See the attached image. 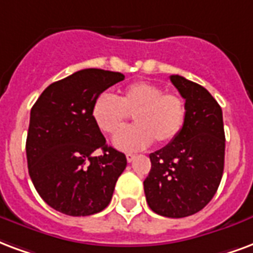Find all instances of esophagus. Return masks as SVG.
Listing matches in <instances>:
<instances>
[{
  "instance_id": "esophagus-1",
  "label": "esophagus",
  "mask_w": 253,
  "mask_h": 253,
  "mask_svg": "<svg viewBox=\"0 0 253 253\" xmlns=\"http://www.w3.org/2000/svg\"><path fill=\"white\" fill-rule=\"evenodd\" d=\"M127 162H132V161L135 160V154H126Z\"/></svg>"
}]
</instances>
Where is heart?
<instances>
[{"instance_id":"b5f03b06","label":"heart","mask_w":253,"mask_h":253,"mask_svg":"<svg viewBox=\"0 0 253 253\" xmlns=\"http://www.w3.org/2000/svg\"><path fill=\"white\" fill-rule=\"evenodd\" d=\"M128 114L135 125L114 138V146L123 151L145 149L154 139L165 145L175 139L184 128L186 106L182 98L165 93L150 82H135L115 96L103 92L93 100L91 117L99 130L107 135L117 134L125 126Z\"/></svg>"}]
</instances>
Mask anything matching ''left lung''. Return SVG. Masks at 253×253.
<instances>
[{
    "instance_id": "obj_1",
    "label": "left lung",
    "mask_w": 253,
    "mask_h": 253,
    "mask_svg": "<svg viewBox=\"0 0 253 253\" xmlns=\"http://www.w3.org/2000/svg\"><path fill=\"white\" fill-rule=\"evenodd\" d=\"M185 99L186 121L179 135L150 154L151 169L143 181L153 212L181 218L200 212L216 194L225 157L222 111L203 85L171 75Z\"/></svg>"
}]
</instances>
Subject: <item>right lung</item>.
I'll return each instance as SVG.
<instances>
[{"mask_svg":"<svg viewBox=\"0 0 253 253\" xmlns=\"http://www.w3.org/2000/svg\"><path fill=\"white\" fill-rule=\"evenodd\" d=\"M123 79L121 72L82 69L48 85L32 107L28 170L37 193L57 212L91 216L111 201L127 160L107 146L91 108L98 95Z\"/></svg>","mask_w":253,"mask_h":253,"instance_id":"1","label":"right lung"}]
</instances>
